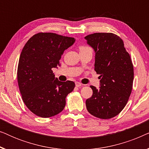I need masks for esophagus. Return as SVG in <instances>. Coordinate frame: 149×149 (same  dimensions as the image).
I'll return each mask as SVG.
<instances>
[{
    "label": "esophagus",
    "instance_id": "obj_1",
    "mask_svg": "<svg viewBox=\"0 0 149 149\" xmlns=\"http://www.w3.org/2000/svg\"><path fill=\"white\" fill-rule=\"evenodd\" d=\"M75 85H76V87H81L82 86V84L80 82H78V81H77V82H75Z\"/></svg>",
    "mask_w": 149,
    "mask_h": 149
}]
</instances>
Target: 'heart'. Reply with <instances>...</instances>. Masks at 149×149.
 Instances as JSON below:
<instances>
[{
	"label": "heart",
	"instance_id": "obj_1",
	"mask_svg": "<svg viewBox=\"0 0 149 149\" xmlns=\"http://www.w3.org/2000/svg\"><path fill=\"white\" fill-rule=\"evenodd\" d=\"M87 47H87V46H84V45H81L79 47V49L81 50V49H86Z\"/></svg>",
	"mask_w": 149,
	"mask_h": 149
}]
</instances>
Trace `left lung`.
Listing matches in <instances>:
<instances>
[{"mask_svg": "<svg viewBox=\"0 0 149 149\" xmlns=\"http://www.w3.org/2000/svg\"><path fill=\"white\" fill-rule=\"evenodd\" d=\"M95 52V71L100 75V87L91 85L93 95L87 99L91 115L102 119L121 113L132 93L134 67L123 40L117 34L93 33L85 37Z\"/></svg>", "mask_w": 149, "mask_h": 149, "instance_id": "8db88e82", "label": "left lung"}]
</instances>
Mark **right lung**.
<instances>
[{
	"label": "right lung",
	"mask_w": 149,
	"mask_h": 149,
	"mask_svg": "<svg viewBox=\"0 0 149 149\" xmlns=\"http://www.w3.org/2000/svg\"><path fill=\"white\" fill-rule=\"evenodd\" d=\"M75 39L52 32H39L24 45L17 66L18 86L23 102L34 115L48 118L64 110L73 81H60L52 71L60 65L64 50Z\"/></svg>",
	"instance_id": "add662e5"
}]
</instances>
